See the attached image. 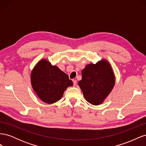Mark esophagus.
Here are the masks:
<instances>
[{"mask_svg": "<svg viewBox=\"0 0 146 146\" xmlns=\"http://www.w3.org/2000/svg\"><path fill=\"white\" fill-rule=\"evenodd\" d=\"M73 83H74V86H76L77 85V80H73Z\"/></svg>", "mask_w": 146, "mask_h": 146, "instance_id": "obj_1", "label": "esophagus"}]
</instances>
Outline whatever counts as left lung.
Listing matches in <instances>:
<instances>
[{
  "label": "left lung",
  "instance_id": "left-lung-1",
  "mask_svg": "<svg viewBox=\"0 0 146 146\" xmlns=\"http://www.w3.org/2000/svg\"><path fill=\"white\" fill-rule=\"evenodd\" d=\"M78 82L85 99L92 105L102 104L111 91L115 77L111 66L103 60L96 64H88L82 71Z\"/></svg>",
  "mask_w": 146,
  "mask_h": 146
}]
</instances>
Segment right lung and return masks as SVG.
<instances>
[{
  "label": "right lung",
  "instance_id": "obj_1",
  "mask_svg": "<svg viewBox=\"0 0 146 146\" xmlns=\"http://www.w3.org/2000/svg\"><path fill=\"white\" fill-rule=\"evenodd\" d=\"M31 82L38 96L47 104L60 100L66 88L73 85L67 74L44 59L39 61L33 69Z\"/></svg>",
  "mask_w": 146,
  "mask_h": 146
}]
</instances>
